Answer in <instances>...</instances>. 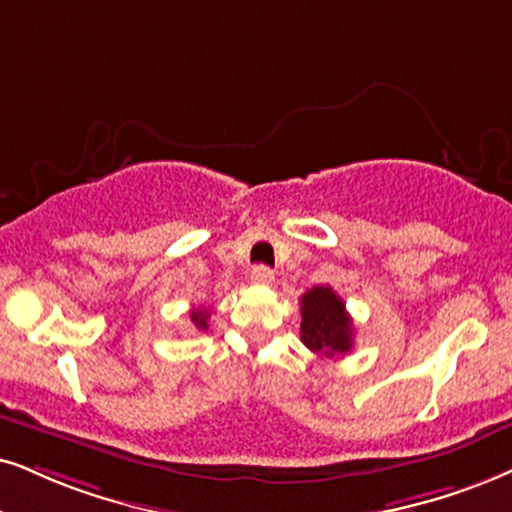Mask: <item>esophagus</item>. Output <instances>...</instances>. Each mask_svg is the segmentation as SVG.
Segmentation results:
<instances>
[{"label": "esophagus", "mask_w": 512, "mask_h": 512, "mask_svg": "<svg viewBox=\"0 0 512 512\" xmlns=\"http://www.w3.org/2000/svg\"><path fill=\"white\" fill-rule=\"evenodd\" d=\"M250 278H252V283L269 286V283H274V271H271L269 267H264V264H257V267H252Z\"/></svg>", "instance_id": "1"}]
</instances>
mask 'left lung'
Wrapping results in <instances>:
<instances>
[{
  "mask_svg": "<svg viewBox=\"0 0 512 512\" xmlns=\"http://www.w3.org/2000/svg\"><path fill=\"white\" fill-rule=\"evenodd\" d=\"M300 340L323 357H342L352 349L354 323L331 286H314L300 300Z\"/></svg>",
  "mask_w": 512,
  "mask_h": 512,
  "instance_id": "8db88e82",
  "label": "left lung"
}]
</instances>
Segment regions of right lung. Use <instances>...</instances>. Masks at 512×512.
Returning <instances> with one entry per match:
<instances>
[{"mask_svg":"<svg viewBox=\"0 0 512 512\" xmlns=\"http://www.w3.org/2000/svg\"><path fill=\"white\" fill-rule=\"evenodd\" d=\"M210 309L200 307V309H191V321L198 331H208V319H210Z\"/></svg>","mask_w":512,"mask_h":512,"instance_id":"1","label":"right lung"}]
</instances>
